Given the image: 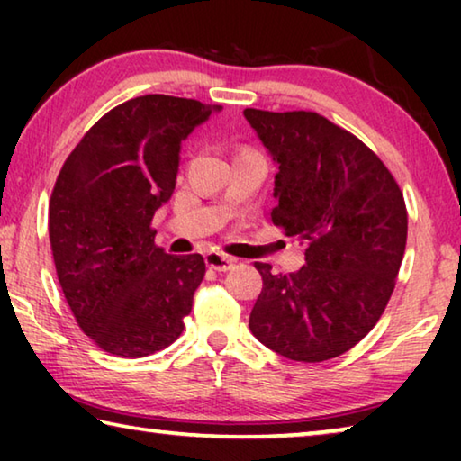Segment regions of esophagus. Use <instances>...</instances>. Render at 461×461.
<instances>
[{
    "instance_id": "34e87169",
    "label": "esophagus",
    "mask_w": 461,
    "mask_h": 461,
    "mask_svg": "<svg viewBox=\"0 0 461 461\" xmlns=\"http://www.w3.org/2000/svg\"><path fill=\"white\" fill-rule=\"evenodd\" d=\"M205 262H207L209 268H213L217 272H225V270H230L233 264H236V258H231V256H225L221 252H207Z\"/></svg>"
}]
</instances>
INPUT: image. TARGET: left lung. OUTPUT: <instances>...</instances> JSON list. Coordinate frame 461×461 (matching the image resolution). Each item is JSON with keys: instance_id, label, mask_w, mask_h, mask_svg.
I'll list each match as a JSON object with an SVG mask.
<instances>
[{"instance_id": "8db88e82", "label": "left lung", "mask_w": 461, "mask_h": 461, "mask_svg": "<svg viewBox=\"0 0 461 461\" xmlns=\"http://www.w3.org/2000/svg\"><path fill=\"white\" fill-rule=\"evenodd\" d=\"M278 173L272 223L305 246V267L272 275L249 330L294 362L352 349L384 313L407 246V207L394 176L362 140L315 112L244 109Z\"/></svg>"}]
</instances>
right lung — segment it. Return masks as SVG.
I'll list each match as a JSON object with an SVG mask.
<instances>
[{"mask_svg":"<svg viewBox=\"0 0 461 461\" xmlns=\"http://www.w3.org/2000/svg\"><path fill=\"white\" fill-rule=\"evenodd\" d=\"M220 109L170 95L130 99L60 168L49 205L54 267L77 323L109 354L144 357L183 333L205 260L167 254L150 223L175 193L183 140Z\"/></svg>","mask_w":461,"mask_h":461,"instance_id":"right-lung-1","label":"right lung"}]
</instances>
